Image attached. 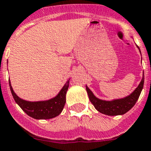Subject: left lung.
<instances>
[{
  "mask_svg": "<svg viewBox=\"0 0 151 151\" xmlns=\"http://www.w3.org/2000/svg\"><path fill=\"white\" fill-rule=\"evenodd\" d=\"M136 46L140 52L139 46L138 45ZM143 84H144V72H142V78L139 84L129 95L121 98V99H113L110 101H106V100L97 98L86 85V90L88 94L90 101H91V103L94 105V108L99 112L103 113L105 115L118 116L123 115L135 106V104L136 103V101L141 94L142 88H143Z\"/></svg>",
  "mask_w": 151,
  "mask_h": 151,
  "instance_id": "8db88e82",
  "label": "left lung"
}]
</instances>
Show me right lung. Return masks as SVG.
<instances>
[{
	"label": "right lung",
	"instance_id": "add662e5",
	"mask_svg": "<svg viewBox=\"0 0 151 151\" xmlns=\"http://www.w3.org/2000/svg\"><path fill=\"white\" fill-rule=\"evenodd\" d=\"M69 82L70 78L55 97L48 100L37 101H27L19 98L14 92L10 79H9V86L16 104L29 116L36 120H47V119L56 117L62 112L66 102V94L69 86Z\"/></svg>",
	"mask_w": 151,
	"mask_h": 151
}]
</instances>
